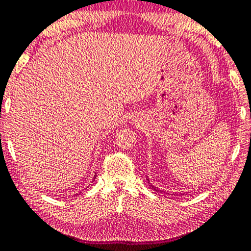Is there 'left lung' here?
<instances>
[{"label":"left lung","instance_id":"1","mask_svg":"<svg viewBox=\"0 0 251 251\" xmlns=\"http://www.w3.org/2000/svg\"><path fill=\"white\" fill-rule=\"evenodd\" d=\"M147 180H149V179H148V178H147ZM149 187H150L151 189H152V190H154V191H157V192H161V194H163V192H166V191H163V190H160V189H158L157 187H154V186H153V184H151L150 182H149ZM167 194H169V192H167ZM175 195H176V194H175ZM176 195H178V194H176ZM181 195H183V194H182V192H181Z\"/></svg>","mask_w":251,"mask_h":251}]
</instances>
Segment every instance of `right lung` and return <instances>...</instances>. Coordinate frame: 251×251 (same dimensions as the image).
Returning a JSON list of instances; mask_svg holds the SVG:
<instances>
[{
    "label": "right lung",
    "instance_id": "add662e5",
    "mask_svg": "<svg viewBox=\"0 0 251 251\" xmlns=\"http://www.w3.org/2000/svg\"><path fill=\"white\" fill-rule=\"evenodd\" d=\"M94 180H96V176H94V178H93L92 181H94ZM79 194H81V192H79ZM76 195H77V194H76Z\"/></svg>",
    "mask_w": 251,
    "mask_h": 251
}]
</instances>
